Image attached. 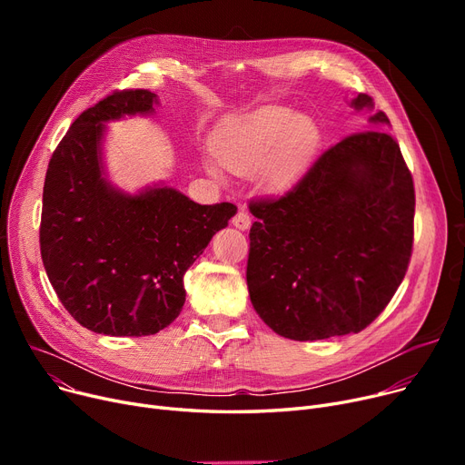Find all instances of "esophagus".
Wrapping results in <instances>:
<instances>
[{
	"label": "esophagus",
	"mask_w": 465,
	"mask_h": 465,
	"mask_svg": "<svg viewBox=\"0 0 465 465\" xmlns=\"http://www.w3.org/2000/svg\"><path fill=\"white\" fill-rule=\"evenodd\" d=\"M232 223H233V226H235V228H239V230H249L252 220H251L249 213H245V211H239V213L232 218Z\"/></svg>",
	"instance_id": "esophagus-1"
}]
</instances>
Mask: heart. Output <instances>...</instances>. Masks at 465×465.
<instances>
[{
    "label": "heart",
    "instance_id": "obj_1",
    "mask_svg": "<svg viewBox=\"0 0 465 465\" xmlns=\"http://www.w3.org/2000/svg\"><path fill=\"white\" fill-rule=\"evenodd\" d=\"M321 132L307 116L286 107H260L220 124L211 146L216 158L237 173H254L275 190L286 188L311 162Z\"/></svg>",
    "mask_w": 465,
    "mask_h": 465
}]
</instances>
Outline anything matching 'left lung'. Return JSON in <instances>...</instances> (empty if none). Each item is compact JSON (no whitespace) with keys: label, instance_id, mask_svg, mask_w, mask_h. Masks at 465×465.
<instances>
[{"label":"left lung","instance_id":"1","mask_svg":"<svg viewBox=\"0 0 465 465\" xmlns=\"http://www.w3.org/2000/svg\"><path fill=\"white\" fill-rule=\"evenodd\" d=\"M373 109L368 94L351 102ZM373 128L390 124L379 111ZM247 284L275 333L316 341L368 328L396 294L412 252L414 184L398 141L365 130L330 146L277 198L249 203Z\"/></svg>","mask_w":465,"mask_h":465}]
</instances>
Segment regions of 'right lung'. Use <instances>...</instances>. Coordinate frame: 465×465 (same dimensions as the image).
Returning <instances> with one entry per match:
<instances>
[{
    "instance_id": "right-lung-1",
    "label": "right lung",
    "mask_w": 465,
    "mask_h": 465,
    "mask_svg": "<svg viewBox=\"0 0 465 465\" xmlns=\"http://www.w3.org/2000/svg\"><path fill=\"white\" fill-rule=\"evenodd\" d=\"M151 90H116L73 122L48 162L41 258L58 300L81 326L104 335H153L186 300L183 277L233 203L200 205L175 188L135 195L104 179V122L153 113Z\"/></svg>"
}]
</instances>
